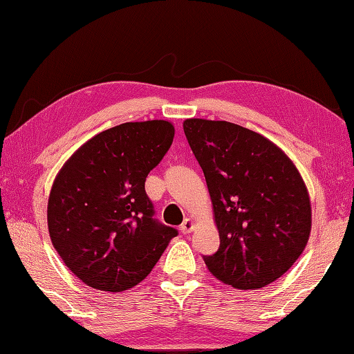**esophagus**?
Returning <instances> with one entry per match:
<instances>
[{"label":"esophagus","instance_id":"obj_1","mask_svg":"<svg viewBox=\"0 0 354 354\" xmlns=\"http://www.w3.org/2000/svg\"><path fill=\"white\" fill-rule=\"evenodd\" d=\"M193 228H194V222L191 221L189 218H187V219H185V221L182 222V225H180V232H182L183 234H188V233L193 232Z\"/></svg>","mask_w":354,"mask_h":354}]
</instances>
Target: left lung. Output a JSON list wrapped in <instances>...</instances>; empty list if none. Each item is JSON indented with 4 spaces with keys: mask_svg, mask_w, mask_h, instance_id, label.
I'll list each match as a JSON object with an SVG mask.
<instances>
[{
    "mask_svg": "<svg viewBox=\"0 0 354 354\" xmlns=\"http://www.w3.org/2000/svg\"><path fill=\"white\" fill-rule=\"evenodd\" d=\"M205 176L219 249L208 270L236 289H259L288 272L308 244L311 202L306 185L280 147L227 121L183 122Z\"/></svg>",
    "mask_w": 354,
    "mask_h": 354,
    "instance_id": "1",
    "label": "left lung"
}]
</instances>
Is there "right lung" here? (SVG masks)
<instances>
[{
	"instance_id": "1",
	"label": "right lung",
	"mask_w": 354,
	"mask_h": 354,
	"mask_svg": "<svg viewBox=\"0 0 354 354\" xmlns=\"http://www.w3.org/2000/svg\"><path fill=\"white\" fill-rule=\"evenodd\" d=\"M172 138L174 126L163 120L124 122L80 146L55 177L49 236L86 286L109 292L136 286L177 236L153 218L145 189Z\"/></svg>"
}]
</instances>
